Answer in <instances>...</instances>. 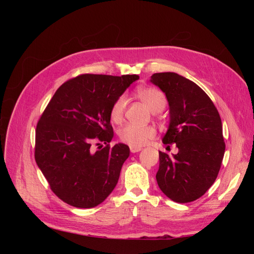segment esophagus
I'll return each instance as SVG.
<instances>
[{"instance_id":"34e87169","label":"esophagus","mask_w":254,"mask_h":254,"mask_svg":"<svg viewBox=\"0 0 254 254\" xmlns=\"http://www.w3.org/2000/svg\"><path fill=\"white\" fill-rule=\"evenodd\" d=\"M141 150H142L141 147H135V146H130V151H131L132 153L139 152V151H141Z\"/></svg>"}]
</instances>
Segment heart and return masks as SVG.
Segmentation results:
<instances>
[{
	"mask_svg": "<svg viewBox=\"0 0 254 254\" xmlns=\"http://www.w3.org/2000/svg\"><path fill=\"white\" fill-rule=\"evenodd\" d=\"M136 94L141 101L148 107V109L157 113L162 111L166 105V98L162 92L155 88H140L136 91ZM127 105V99L125 95H121L112 105L110 111V118L114 123H121ZM156 135V130L151 126H139L133 124H128L120 129L119 136L120 140L128 144L129 146H140L145 145L149 140Z\"/></svg>",
	"mask_w": 254,
	"mask_h": 254,
	"instance_id": "heart-1",
	"label": "heart"
}]
</instances>
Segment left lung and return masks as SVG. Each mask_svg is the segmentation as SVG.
<instances>
[{"instance_id": "1", "label": "left lung", "mask_w": 254, "mask_h": 254, "mask_svg": "<svg viewBox=\"0 0 254 254\" xmlns=\"http://www.w3.org/2000/svg\"><path fill=\"white\" fill-rule=\"evenodd\" d=\"M150 82L165 93L170 106V125L162 141L178 147L173 156L159 151L158 186L175 202L194 201L212 187L224 159L219 113L200 87L179 74L156 73Z\"/></svg>"}]
</instances>
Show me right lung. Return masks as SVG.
<instances>
[{"mask_svg": "<svg viewBox=\"0 0 254 254\" xmlns=\"http://www.w3.org/2000/svg\"><path fill=\"white\" fill-rule=\"evenodd\" d=\"M137 75L82 74L61 84L36 128L35 160L54 193L65 203L90 209L114 190L129 147H110L112 105ZM104 141L103 150L90 145Z\"/></svg>", "mask_w": 254, "mask_h": 254, "instance_id": "obj_1", "label": "right lung"}]
</instances>
